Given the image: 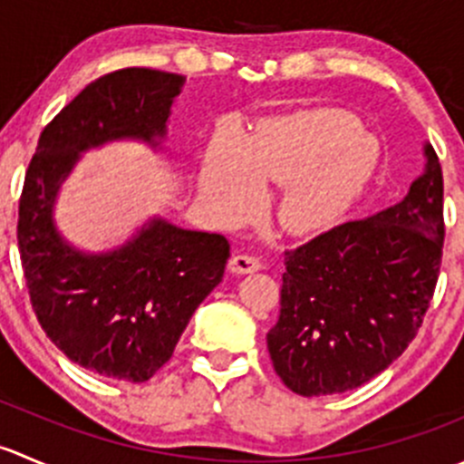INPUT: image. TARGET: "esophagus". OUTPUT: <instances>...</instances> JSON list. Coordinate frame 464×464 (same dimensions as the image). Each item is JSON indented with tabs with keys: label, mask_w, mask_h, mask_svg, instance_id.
I'll return each mask as SVG.
<instances>
[{
	"label": "esophagus",
	"mask_w": 464,
	"mask_h": 464,
	"mask_svg": "<svg viewBox=\"0 0 464 464\" xmlns=\"http://www.w3.org/2000/svg\"><path fill=\"white\" fill-rule=\"evenodd\" d=\"M228 269L233 274H254V271L262 269V262L256 256H246V254H237L228 260Z\"/></svg>",
	"instance_id": "34e87169"
}]
</instances>
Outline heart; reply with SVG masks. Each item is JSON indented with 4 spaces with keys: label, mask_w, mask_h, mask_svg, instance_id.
<instances>
[{
    "label": "heart",
    "mask_w": 464,
    "mask_h": 464,
    "mask_svg": "<svg viewBox=\"0 0 464 464\" xmlns=\"http://www.w3.org/2000/svg\"><path fill=\"white\" fill-rule=\"evenodd\" d=\"M357 125L330 110L301 111L256 125L240 150L219 134L206 157L202 188L231 218L251 213L258 184H292L280 218L294 231H319L359 193L372 159L359 154Z\"/></svg>",
    "instance_id": "b5f03b06"
}]
</instances>
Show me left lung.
<instances>
[{"mask_svg":"<svg viewBox=\"0 0 464 464\" xmlns=\"http://www.w3.org/2000/svg\"><path fill=\"white\" fill-rule=\"evenodd\" d=\"M427 172L400 204L285 251L280 319L266 334L274 371L303 397L363 386L415 339L433 301L444 245V181Z\"/></svg>","mask_w":464,"mask_h":464,"instance_id":"1","label":"left lung"}]
</instances>
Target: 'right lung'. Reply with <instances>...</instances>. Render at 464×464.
<instances>
[{"label":"right lung","mask_w":464,"mask_h":464,"mask_svg":"<svg viewBox=\"0 0 464 464\" xmlns=\"http://www.w3.org/2000/svg\"><path fill=\"white\" fill-rule=\"evenodd\" d=\"M181 85L179 73L145 67L96 78L42 130L26 168L17 246L33 312L73 363L102 377L148 382L172 357L231 245L154 219L123 249L82 256L58 236L51 208L78 152L123 137L157 143Z\"/></svg>","instance_id":"right-lung-1"}]
</instances>
